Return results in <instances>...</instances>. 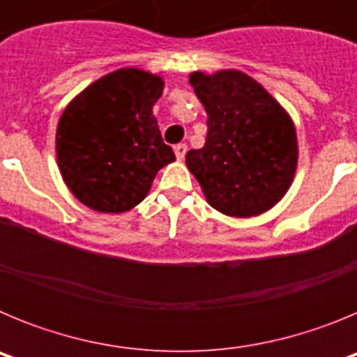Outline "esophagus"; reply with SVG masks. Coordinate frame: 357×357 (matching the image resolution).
<instances>
[{"label":"esophagus","instance_id":"34e87169","mask_svg":"<svg viewBox=\"0 0 357 357\" xmlns=\"http://www.w3.org/2000/svg\"><path fill=\"white\" fill-rule=\"evenodd\" d=\"M173 150H175L176 159L182 160V159H184V157H185V151H188V144H184V143L175 144V148H173Z\"/></svg>","mask_w":357,"mask_h":357}]
</instances>
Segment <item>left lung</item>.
I'll return each mask as SVG.
<instances>
[{"label": "left lung", "instance_id": "1", "mask_svg": "<svg viewBox=\"0 0 357 357\" xmlns=\"http://www.w3.org/2000/svg\"><path fill=\"white\" fill-rule=\"evenodd\" d=\"M207 112V139L185 164L207 202L227 216L264 213L284 197L296 168V134L286 110L241 71L193 73Z\"/></svg>", "mask_w": 357, "mask_h": 357}]
</instances>
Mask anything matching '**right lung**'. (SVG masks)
Listing matches in <instances>:
<instances>
[{"label":"right lung","mask_w":357,"mask_h":357,"mask_svg":"<svg viewBox=\"0 0 357 357\" xmlns=\"http://www.w3.org/2000/svg\"><path fill=\"white\" fill-rule=\"evenodd\" d=\"M164 82L139 69H119L91 84L64 110L56 160L71 193L100 213L137 206L157 172L175 160L151 114Z\"/></svg>","instance_id":"obj_1"}]
</instances>
